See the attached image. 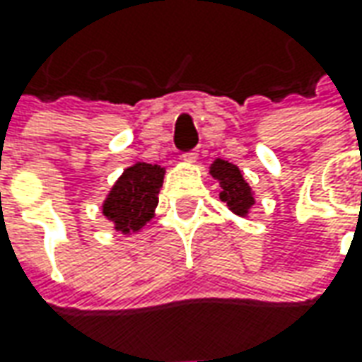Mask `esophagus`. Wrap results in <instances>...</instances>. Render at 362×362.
<instances>
[{
  "instance_id": "34e87169",
  "label": "esophagus",
  "mask_w": 362,
  "mask_h": 362,
  "mask_svg": "<svg viewBox=\"0 0 362 362\" xmlns=\"http://www.w3.org/2000/svg\"><path fill=\"white\" fill-rule=\"evenodd\" d=\"M184 162H196V158H198V152H196V150H192V152H186V154H184Z\"/></svg>"
}]
</instances>
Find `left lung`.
<instances>
[{"label": "left lung", "instance_id": "left-lung-1", "mask_svg": "<svg viewBox=\"0 0 362 362\" xmlns=\"http://www.w3.org/2000/svg\"><path fill=\"white\" fill-rule=\"evenodd\" d=\"M210 176L218 182L220 200L228 206V210H232L236 216L246 218L250 208L256 204V200L255 192H252L250 184L244 180L240 168L226 160L216 158L210 164Z\"/></svg>", "mask_w": 362, "mask_h": 362}]
</instances>
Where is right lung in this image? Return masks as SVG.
<instances>
[{
  "mask_svg": "<svg viewBox=\"0 0 362 362\" xmlns=\"http://www.w3.org/2000/svg\"><path fill=\"white\" fill-rule=\"evenodd\" d=\"M164 174L162 166L146 162H136L122 172L102 204V214L114 224V230L132 234L154 218Z\"/></svg>",
  "mask_w": 362,
  "mask_h": 362,
  "instance_id": "1",
  "label": "right lung"
}]
</instances>
